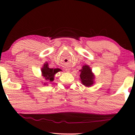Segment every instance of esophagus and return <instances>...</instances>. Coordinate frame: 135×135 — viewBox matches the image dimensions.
Instances as JSON below:
<instances>
[{
	"instance_id": "1",
	"label": "esophagus",
	"mask_w": 135,
	"mask_h": 135,
	"mask_svg": "<svg viewBox=\"0 0 135 135\" xmlns=\"http://www.w3.org/2000/svg\"><path fill=\"white\" fill-rule=\"evenodd\" d=\"M66 71H67V72H69V69H66Z\"/></svg>"
}]
</instances>
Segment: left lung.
<instances>
[{
  "label": "left lung",
  "instance_id": "left-lung-1",
  "mask_svg": "<svg viewBox=\"0 0 135 135\" xmlns=\"http://www.w3.org/2000/svg\"><path fill=\"white\" fill-rule=\"evenodd\" d=\"M80 80L83 85L86 86H91L94 84V76L92 73L91 69L87 65L83 66L82 69L80 70Z\"/></svg>",
  "mask_w": 135,
  "mask_h": 135
}]
</instances>
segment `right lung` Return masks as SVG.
<instances>
[{
	"mask_svg": "<svg viewBox=\"0 0 135 135\" xmlns=\"http://www.w3.org/2000/svg\"><path fill=\"white\" fill-rule=\"evenodd\" d=\"M42 74L45 79L48 82H52L54 80V76L58 72L60 71V69L58 68L53 69V68H49V64L47 62L44 64L43 68H42ZM44 85L46 84L44 83Z\"/></svg>",
	"mask_w": 135,
	"mask_h": 135,
	"instance_id": "add662e5",
	"label": "right lung"
}]
</instances>
